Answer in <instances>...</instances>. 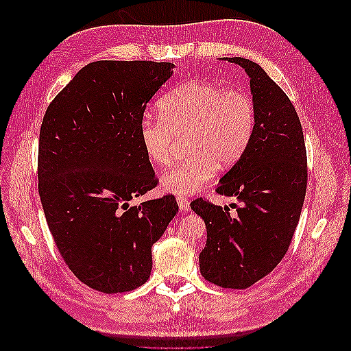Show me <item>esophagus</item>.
Returning a JSON list of instances; mask_svg holds the SVG:
<instances>
[{
    "instance_id": "34e87169",
    "label": "esophagus",
    "mask_w": 351,
    "mask_h": 351,
    "mask_svg": "<svg viewBox=\"0 0 351 351\" xmlns=\"http://www.w3.org/2000/svg\"><path fill=\"white\" fill-rule=\"evenodd\" d=\"M177 204H178L180 209H182L183 212H186V210L190 209V202H189V199L184 197V196H177Z\"/></svg>"
}]
</instances>
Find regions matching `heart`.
Returning a JSON list of instances; mask_svg holds the SVG:
<instances>
[{"mask_svg":"<svg viewBox=\"0 0 351 351\" xmlns=\"http://www.w3.org/2000/svg\"><path fill=\"white\" fill-rule=\"evenodd\" d=\"M158 111L159 119L142 120L141 142L147 159L167 168L173 164L176 137H186L190 156L161 180L164 190L180 196L199 192L218 167L236 165L249 149L256 123L246 90L202 80L178 84L159 101Z\"/></svg>","mask_w":351,"mask_h":351,"instance_id":"1","label":"heart"}]
</instances>
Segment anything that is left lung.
<instances>
[{"label":"left lung","instance_id":"obj_1","mask_svg":"<svg viewBox=\"0 0 351 351\" xmlns=\"http://www.w3.org/2000/svg\"><path fill=\"white\" fill-rule=\"evenodd\" d=\"M250 77L254 132L247 152L221 178L215 192L236 197V212L205 197L190 208L205 221L200 274L222 289L244 290L277 267L290 247L307 187L303 129L294 105L259 64L226 58Z\"/></svg>","mask_w":351,"mask_h":351}]
</instances>
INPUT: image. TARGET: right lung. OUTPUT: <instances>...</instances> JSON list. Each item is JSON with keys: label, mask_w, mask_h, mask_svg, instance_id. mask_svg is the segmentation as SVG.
Returning <instances> with one entry per match:
<instances>
[{"label": "right lung", "mask_w": 351, "mask_h": 351, "mask_svg": "<svg viewBox=\"0 0 351 351\" xmlns=\"http://www.w3.org/2000/svg\"><path fill=\"white\" fill-rule=\"evenodd\" d=\"M171 62L93 61L48 105L39 132L38 190L57 249L76 277L107 294L132 291L178 205L173 195L130 206L158 184L141 142L147 102Z\"/></svg>", "instance_id": "1"}]
</instances>
